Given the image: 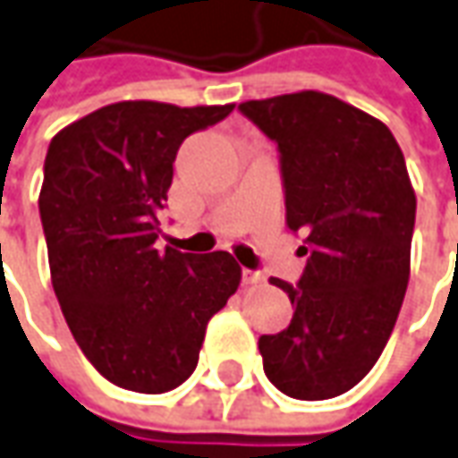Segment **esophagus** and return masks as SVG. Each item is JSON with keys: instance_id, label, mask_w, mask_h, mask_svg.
<instances>
[{"instance_id": "34e87169", "label": "esophagus", "mask_w": 458, "mask_h": 458, "mask_svg": "<svg viewBox=\"0 0 458 458\" xmlns=\"http://www.w3.org/2000/svg\"><path fill=\"white\" fill-rule=\"evenodd\" d=\"M263 281H266L263 273H258V270H242V283L245 285H260Z\"/></svg>"}]
</instances>
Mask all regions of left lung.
<instances>
[{
    "instance_id": "obj_1",
    "label": "left lung",
    "mask_w": 458,
    "mask_h": 458,
    "mask_svg": "<svg viewBox=\"0 0 458 458\" xmlns=\"http://www.w3.org/2000/svg\"><path fill=\"white\" fill-rule=\"evenodd\" d=\"M281 150L288 228L308 241L291 326L260 335L270 384L323 401L371 371L391 338L411 273L416 192L381 120L318 89L241 102Z\"/></svg>"
}]
</instances>
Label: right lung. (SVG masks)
Wrapping results in <instances>:
<instances>
[{"instance_id":"add662e5","label":"right lung","mask_w":458,"mask_h":458,"mask_svg":"<svg viewBox=\"0 0 458 458\" xmlns=\"http://www.w3.org/2000/svg\"><path fill=\"white\" fill-rule=\"evenodd\" d=\"M233 107L123 99L49 142L39 216L52 285L77 346L120 388L165 394L182 384L208 320L241 285L225 250L155 248L177 148Z\"/></svg>"}]
</instances>
